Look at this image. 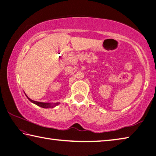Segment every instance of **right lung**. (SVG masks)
I'll use <instances>...</instances> for the list:
<instances>
[{
	"instance_id": "obj_1",
	"label": "right lung",
	"mask_w": 156,
	"mask_h": 156,
	"mask_svg": "<svg viewBox=\"0 0 156 156\" xmlns=\"http://www.w3.org/2000/svg\"><path fill=\"white\" fill-rule=\"evenodd\" d=\"M26 96H27V98L29 99V100H30V102H33L34 104H35L36 105H38V106L41 107H43V108H54L56 106H57L58 105L60 104L59 102H56V103H51V102H41L34 101V100L30 99V98H28L27 95H26Z\"/></svg>"
}]
</instances>
